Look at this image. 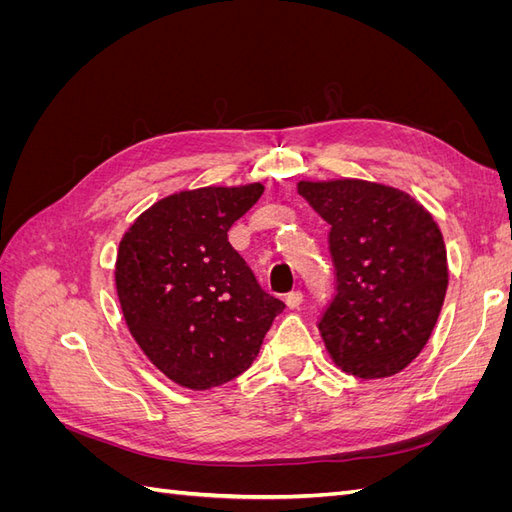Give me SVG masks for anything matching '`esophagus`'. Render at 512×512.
<instances>
[{
	"instance_id": "obj_1",
	"label": "esophagus",
	"mask_w": 512,
	"mask_h": 512,
	"mask_svg": "<svg viewBox=\"0 0 512 512\" xmlns=\"http://www.w3.org/2000/svg\"><path fill=\"white\" fill-rule=\"evenodd\" d=\"M301 303H303V292L301 290H292V292L286 294V305L290 309H297Z\"/></svg>"
}]
</instances>
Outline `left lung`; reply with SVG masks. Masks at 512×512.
Wrapping results in <instances>:
<instances>
[{
  "mask_svg": "<svg viewBox=\"0 0 512 512\" xmlns=\"http://www.w3.org/2000/svg\"><path fill=\"white\" fill-rule=\"evenodd\" d=\"M331 224L335 297L318 322L335 365L356 378L408 367L436 327L448 286L446 247L431 213L391 185L299 181Z\"/></svg>",
  "mask_w": 512,
  "mask_h": 512,
  "instance_id": "obj_1",
  "label": "left lung"
}]
</instances>
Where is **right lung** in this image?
<instances>
[{
    "instance_id": "add662e5",
    "label": "right lung",
    "mask_w": 512,
    "mask_h": 512,
    "mask_svg": "<svg viewBox=\"0 0 512 512\" xmlns=\"http://www.w3.org/2000/svg\"><path fill=\"white\" fill-rule=\"evenodd\" d=\"M262 192V183H247L170 194L121 237L123 318L147 359L185 389L207 391L243 374L286 307L228 243L230 226Z\"/></svg>"
}]
</instances>
